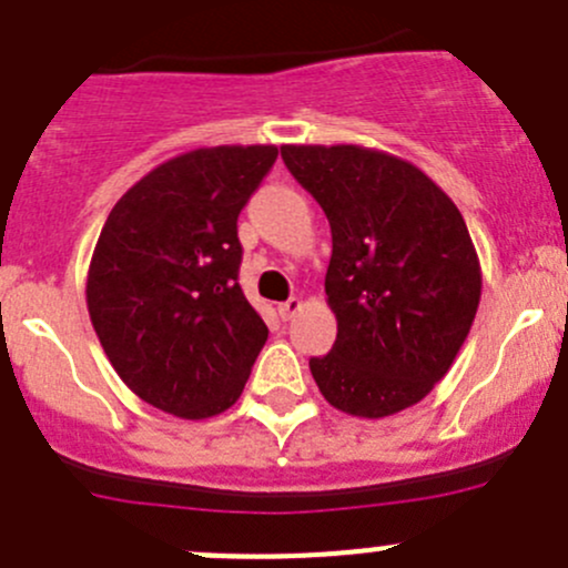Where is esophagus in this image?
<instances>
[{
  "mask_svg": "<svg viewBox=\"0 0 568 568\" xmlns=\"http://www.w3.org/2000/svg\"><path fill=\"white\" fill-rule=\"evenodd\" d=\"M302 311V300L300 296H291V300H285V302H280L277 305V314H280V320H291V316H296Z\"/></svg>",
  "mask_w": 568,
  "mask_h": 568,
  "instance_id": "obj_1",
  "label": "esophagus"
}]
</instances>
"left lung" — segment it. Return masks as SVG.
Segmentation results:
<instances>
[{
  "mask_svg": "<svg viewBox=\"0 0 568 568\" xmlns=\"http://www.w3.org/2000/svg\"><path fill=\"white\" fill-rule=\"evenodd\" d=\"M291 176L331 221L327 305L336 344L311 358L331 406L353 417L420 404L452 369L481 296L463 212L406 159L362 145H283Z\"/></svg>",
  "mask_w": 568,
  "mask_h": 568,
  "instance_id": "obj_1",
  "label": "left lung"
}]
</instances>
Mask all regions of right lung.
Wrapping results in <instances>:
<instances>
[{"label":"right lung","mask_w":568,"mask_h":568,"mask_svg":"<svg viewBox=\"0 0 568 568\" xmlns=\"http://www.w3.org/2000/svg\"><path fill=\"white\" fill-rule=\"evenodd\" d=\"M274 145H215L142 176L105 219L87 305L111 367L145 404L204 420L241 397L268 338L237 285V215Z\"/></svg>","instance_id":"add662e5"}]
</instances>
